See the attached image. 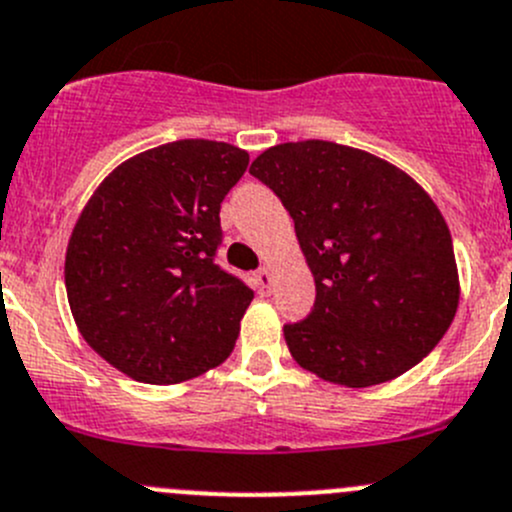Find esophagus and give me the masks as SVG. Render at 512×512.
Returning a JSON list of instances; mask_svg holds the SVG:
<instances>
[{
    "label": "esophagus",
    "instance_id": "obj_1",
    "mask_svg": "<svg viewBox=\"0 0 512 512\" xmlns=\"http://www.w3.org/2000/svg\"><path fill=\"white\" fill-rule=\"evenodd\" d=\"M255 285H257V290L262 292V295H267V292H270V287H272V270H270V267H260V270L255 272Z\"/></svg>",
    "mask_w": 512,
    "mask_h": 512
}]
</instances>
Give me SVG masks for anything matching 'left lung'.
<instances>
[{
  "label": "left lung",
  "mask_w": 512,
  "mask_h": 512,
  "mask_svg": "<svg viewBox=\"0 0 512 512\" xmlns=\"http://www.w3.org/2000/svg\"><path fill=\"white\" fill-rule=\"evenodd\" d=\"M250 175L295 220L315 277V307L285 325L290 355L345 388H370L418 365L460 302L448 222L400 167L325 140L262 152Z\"/></svg>",
  "instance_id": "left-lung-1"
}]
</instances>
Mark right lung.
Listing matches in <instances>:
<instances>
[{"instance_id": "1", "label": "right lung", "mask_w": 512, "mask_h": 512, "mask_svg": "<svg viewBox=\"0 0 512 512\" xmlns=\"http://www.w3.org/2000/svg\"><path fill=\"white\" fill-rule=\"evenodd\" d=\"M247 162L227 142H167L114 167L84 205L64 257L69 310L132 380L175 385L230 357L255 295L215 252Z\"/></svg>"}]
</instances>
